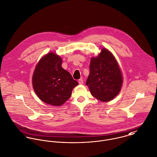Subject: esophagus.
I'll return each mask as SVG.
<instances>
[{"label": "esophagus", "mask_w": 157, "mask_h": 157, "mask_svg": "<svg viewBox=\"0 0 157 157\" xmlns=\"http://www.w3.org/2000/svg\"><path fill=\"white\" fill-rule=\"evenodd\" d=\"M78 83H79L80 85H82V84L83 83V80L82 78H80V79L78 80Z\"/></svg>", "instance_id": "obj_1"}]
</instances>
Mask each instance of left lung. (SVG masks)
Masks as SVG:
<instances>
[{
    "instance_id": "1",
    "label": "left lung",
    "mask_w": 157,
    "mask_h": 157,
    "mask_svg": "<svg viewBox=\"0 0 157 157\" xmlns=\"http://www.w3.org/2000/svg\"><path fill=\"white\" fill-rule=\"evenodd\" d=\"M90 71L86 84L92 96L105 102L119 93L123 83L121 72L114 57L106 49H102L97 57L91 59Z\"/></svg>"
}]
</instances>
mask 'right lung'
Instances as JSON below:
<instances>
[{"instance_id":"right-lung-1","label":"right lung","mask_w":157,"mask_h":157,"mask_svg":"<svg viewBox=\"0 0 157 157\" xmlns=\"http://www.w3.org/2000/svg\"><path fill=\"white\" fill-rule=\"evenodd\" d=\"M62 62L59 56L49 53L39 62L33 76V85L37 95L52 106H61L67 101L73 88L78 84L62 67Z\"/></svg>"}]
</instances>
